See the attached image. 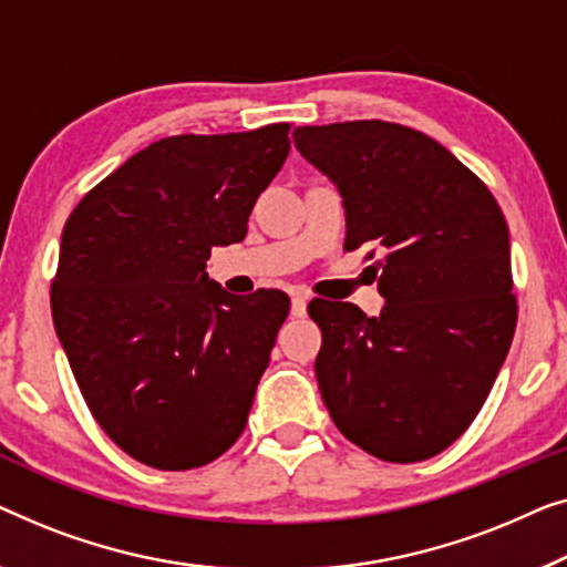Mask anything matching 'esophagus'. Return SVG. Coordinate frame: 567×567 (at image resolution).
<instances>
[{
    "label": "esophagus",
    "instance_id": "1",
    "mask_svg": "<svg viewBox=\"0 0 567 567\" xmlns=\"http://www.w3.org/2000/svg\"><path fill=\"white\" fill-rule=\"evenodd\" d=\"M306 308H308V295L295 292V295H292V302H290L292 316H306Z\"/></svg>",
    "mask_w": 567,
    "mask_h": 567
}]
</instances>
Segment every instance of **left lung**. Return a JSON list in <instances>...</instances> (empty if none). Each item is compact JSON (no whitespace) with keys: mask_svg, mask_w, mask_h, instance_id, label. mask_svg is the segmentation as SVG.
<instances>
[{"mask_svg":"<svg viewBox=\"0 0 567 567\" xmlns=\"http://www.w3.org/2000/svg\"><path fill=\"white\" fill-rule=\"evenodd\" d=\"M295 146L339 187L344 249L372 246L380 316L316 298V378L333 424L385 462H421L473 424L516 329L508 226L442 143L385 121L302 125Z\"/></svg>","mask_w":567,"mask_h":567,"instance_id":"8db88e82","label":"left lung"}]
</instances>
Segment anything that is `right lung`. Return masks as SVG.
I'll return each instance as SVG.
<instances>
[{
	"label": "right lung",
	"instance_id": "1",
	"mask_svg": "<svg viewBox=\"0 0 567 567\" xmlns=\"http://www.w3.org/2000/svg\"><path fill=\"white\" fill-rule=\"evenodd\" d=\"M287 133L290 123H272L151 143L63 226L55 333L94 421L143 465L200 467L244 432L290 298H234L205 261L246 236Z\"/></svg>",
	"mask_w": 567,
	"mask_h": 567
}]
</instances>
